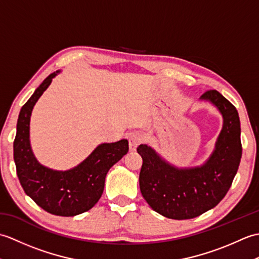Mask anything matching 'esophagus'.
I'll return each mask as SVG.
<instances>
[{
	"label": "esophagus",
	"instance_id": "esophagus-1",
	"mask_svg": "<svg viewBox=\"0 0 259 259\" xmlns=\"http://www.w3.org/2000/svg\"><path fill=\"white\" fill-rule=\"evenodd\" d=\"M128 141H129V149H130V151H135L137 149V147H138L139 144L141 142L140 135L137 134V133L130 134L128 136Z\"/></svg>",
	"mask_w": 259,
	"mask_h": 259
}]
</instances>
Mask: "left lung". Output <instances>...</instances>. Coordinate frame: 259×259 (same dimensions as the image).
<instances>
[{"mask_svg":"<svg viewBox=\"0 0 259 259\" xmlns=\"http://www.w3.org/2000/svg\"><path fill=\"white\" fill-rule=\"evenodd\" d=\"M201 100L211 102L224 124L208 160L199 167L177 168L147 145L137 148L142 158L139 185L142 197L153 210L177 221L200 216L226 196L241 158L240 121L236 108L217 90H208Z\"/></svg>","mask_w":259,"mask_h":259,"instance_id":"8db88e82","label":"left lung"}]
</instances>
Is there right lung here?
<instances>
[{"mask_svg":"<svg viewBox=\"0 0 259 259\" xmlns=\"http://www.w3.org/2000/svg\"><path fill=\"white\" fill-rule=\"evenodd\" d=\"M59 72L49 75L21 109L13 142L14 162L22 188L37 206L57 216L72 217L99 201L109 169L128 152L129 144L122 139L99 145L78 166L65 171L45 167L36 160L30 145L31 113Z\"/></svg>","mask_w":259,"mask_h":259,"instance_id":"obj_1","label":"right lung"}]
</instances>
